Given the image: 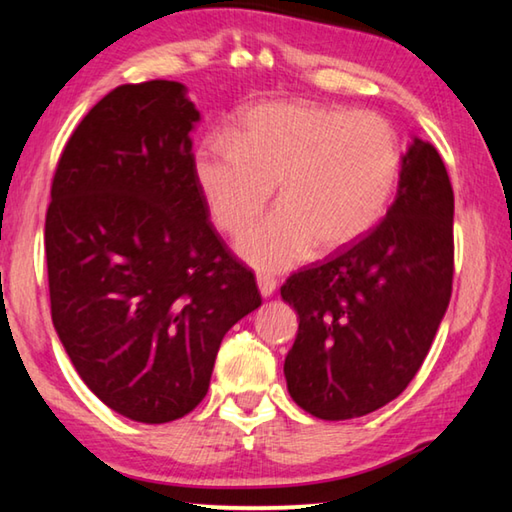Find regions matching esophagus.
Returning <instances> with one entry per match:
<instances>
[{
    "label": "esophagus",
    "instance_id": "esophagus-1",
    "mask_svg": "<svg viewBox=\"0 0 512 512\" xmlns=\"http://www.w3.org/2000/svg\"><path fill=\"white\" fill-rule=\"evenodd\" d=\"M257 287H259V291H262V296L268 298V296H273V293H275L277 280L271 275H257Z\"/></svg>",
    "mask_w": 512,
    "mask_h": 512
}]
</instances>
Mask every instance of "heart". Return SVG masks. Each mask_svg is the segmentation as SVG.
<instances>
[{"mask_svg": "<svg viewBox=\"0 0 512 512\" xmlns=\"http://www.w3.org/2000/svg\"><path fill=\"white\" fill-rule=\"evenodd\" d=\"M230 140H207L194 178L216 228L266 271L302 262L311 248L339 253L377 228L402 176V140L386 117L311 101H271L237 117Z\"/></svg>", "mask_w": 512, "mask_h": 512, "instance_id": "1", "label": "heart"}]
</instances>
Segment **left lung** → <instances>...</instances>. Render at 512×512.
Here are the masks:
<instances>
[{"mask_svg":"<svg viewBox=\"0 0 512 512\" xmlns=\"http://www.w3.org/2000/svg\"><path fill=\"white\" fill-rule=\"evenodd\" d=\"M452 280L454 189L440 153L415 137L384 221L282 284L300 318L284 359L293 402L350 420L395 400L427 357Z\"/></svg>","mask_w":512,"mask_h":512,"instance_id":"8db88e82","label":"left lung"}]
</instances>
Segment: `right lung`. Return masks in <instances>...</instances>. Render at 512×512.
Wrapping results in <instances>:
<instances>
[{"instance_id":"right-lung-1","label":"right lung","mask_w":512,"mask_h":512,"mask_svg":"<svg viewBox=\"0 0 512 512\" xmlns=\"http://www.w3.org/2000/svg\"><path fill=\"white\" fill-rule=\"evenodd\" d=\"M198 117L176 81L119 85L81 119L51 180V320L90 391L146 424L201 404L225 332L262 305L196 187Z\"/></svg>"}]
</instances>
